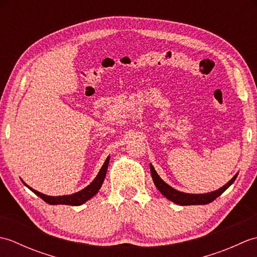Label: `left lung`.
<instances>
[{"label": "left lung", "mask_w": 257, "mask_h": 257, "mask_svg": "<svg viewBox=\"0 0 257 257\" xmlns=\"http://www.w3.org/2000/svg\"><path fill=\"white\" fill-rule=\"evenodd\" d=\"M150 171L157 189L159 190L168 200H170L174 202V203L180 204V205H196V204L211 203V202L214 201L217 196H220L223 192H224V191L230 187L234 181H235V179L237 177V174H235L230 182H227L224 187L214 191V192L205 193V194H189V193L180 192V191H177L176 189H173L170 187V185L167 184L159 176H158V173L156 172L155 168L152 167V165H150Z\"/></svg>", "instance_id": "1"}]
</instances>
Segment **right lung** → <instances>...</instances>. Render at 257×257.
I'll return each instance as SVG.
<instances>
[{
    "label": "right lung",
    "instance_id": "right-lung-1",
    "mask_svg": "<svg viewBox=\"0 0 257 257\" xmlns=\"http://www.w3.org/2000/svg\"><path fill=\"white\" fill-rule=\"evenodd\" d=\"M108 163H109V157L106 159L105 163H103L99 173H98V176L95 178L94 181H92L88 187H86L84 190L79 191L77 193H74V194H70V195H63V196H48L43 194L41 192H37L36 190L30 188L29 185H27V188H29L31 191H33L36 195L40 196L43 200H44L46 203L48 204H66V205H80L85 203L87 200H89L90 198H92L98 191H99L101 184L103 182V180H105L106 177V172H107V168H108Z\"/></svg>",
    "mask_w": 257,
    "mask_h": 257
}]
</instances>
